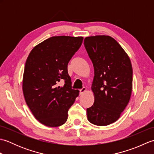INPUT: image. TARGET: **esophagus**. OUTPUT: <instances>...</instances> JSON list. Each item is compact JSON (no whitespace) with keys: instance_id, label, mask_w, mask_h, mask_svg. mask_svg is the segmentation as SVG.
Returning <instances> with one entry per match:
<instances>
[{"instance_id":"34e87169","label":"esophagus","mask_w":154,"mask_h":154,"mask_svg":"<svg viewBox=\"0 0 154 154\" xmlns=\"http://www.w3.org/2000/svg\"><path fill=\"white\" fill-rule=\"evenodd\" d=\"M86 91H87V88H86V87H83L82 89L79 90V91H80V94H83Z\"/></svg>"}]
</instances>
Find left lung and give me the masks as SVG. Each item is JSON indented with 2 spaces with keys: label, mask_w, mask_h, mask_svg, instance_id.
I'll list each match as a JSON object with an SVG mask.
<instances>
[{
  "label": "left lung",
  "mask_w": 154,
  "mask_h": 154,
  "mask_svg": "<svg viewBox=\"0 0 154 154\" xmlns=\"http://www.w3.org/2000/svg\"><path fill=\"white\" fill-rule=\"evenodd\" d=\"M84 45L93 62L91 89L94 102L87 109V119L97 126H107L119 119L132 90V67L128 55L109 35L86 37Z\"/></svg>",
  "instance_id": "1"
}]
</instances>
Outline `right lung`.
<instances>
[{"instance_id": "right-lung-1", "label": "right lung", "mask_w": 154, "mask_h": 154, "mask_svg": "<svg viewBox=\"0 0 154 154\" xmlns=\"http://www.w3.org/2000/svg\"><path fill=\"white\" fill-rule=\"evenodd\" d=\"M83 38L53 36L32 49L26 61L22 81L24 99L34 117L44 125L65 123L69 109L79 96L71 88L67 65L82 44ZM64 80L63 86L58 82Z\"/></svg>"}]
</instances>
